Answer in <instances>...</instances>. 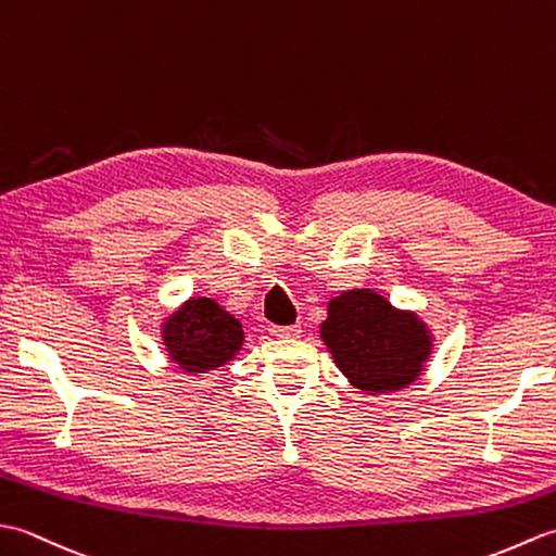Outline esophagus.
<instances>
[{"label": "esophagus", "instance_id": "1", "mask_svg": "<svg viewBox=\"0 0 556 556\" xmlns=\"http://www.w3.org/2000/svg\"><path fill=\"white\" fill-rule=\"evenodd\" d=\"M301 332L299 325H289V327H279V325H269L267 327V334L275 337V339H291Z\"/></svg>", "mask_w": 556, "mask_h": 556}]
</instances>
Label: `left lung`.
Returning a JSON list of instances; mask_svg holds the SVG:
<instances>
[{
    "instance_id": "left-lung-1",
    "label": "left lung",
    "mask_w": 556,
    "mask_h": 556,
    "mask_svg": "<svg viewBox=\"0 0 556 556\" xmlns=\"http://www.w3.org/2000/svg\"><path fill=\"white\" fill-rule=\"evenodd\" d=\"M320 337L337 368L368 394L406 389L432 353L428 325L372 289H351L329 301Z\"/></svg>"
}]
</instances>
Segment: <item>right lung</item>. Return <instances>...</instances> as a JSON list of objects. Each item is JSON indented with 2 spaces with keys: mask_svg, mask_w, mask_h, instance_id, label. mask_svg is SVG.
<instances>
[{
  "mask_svg": "<svg viewBox=\"0 0 556 556\" xmlns=\"http://www.w3.org/2000/svg\"><path fill=\"white\" fill-rule=\"evenodd\" d=\"M162 341L184 372H207L233 361L243 346V327L212 299H191L164 317Z\"/></svg>",
  "mask_w": 556,
  "mask_h": 556,
  "instance_id": "1",
  "label": "right lung"
}]
</instances>
